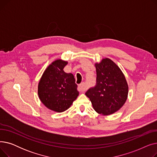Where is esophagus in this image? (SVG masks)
Masks as SVG:
<instances>
[{"mask_svg":"<svg viewBox=\"0 0 157 157\" xmlns=\"http://www.w3.org/2000/svg\"><path fill=\"white\" fill-rule=\"evenodd\" d=\"M78 90L81 92H83L85 90V83L84 82L78 85Z\"/></svg>","mask_w":157,"mask_h":157,"instance_id":"1","label":"esophagus"}]
</instances>
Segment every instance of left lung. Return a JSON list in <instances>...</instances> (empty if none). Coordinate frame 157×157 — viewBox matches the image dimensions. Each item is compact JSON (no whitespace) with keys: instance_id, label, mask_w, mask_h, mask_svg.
Masks as SVG:
<instances>
[{"instance_id":"left-lung-1","label":"left lung","mask_w":157,"mask_h":157,"mask_svg":"<svg viewBox=\"0 0 157 157\" xmlns=\"http://www.w3.org/2000/svg\"><path fill=\"white\" fill-rule=\"evenodd\" d=\"M96 85L85 95L98 114L107 116L118 111L127 99L128 86L124 74L118 66L105 58L95 64Z\"/></svg>"}]
</instances>
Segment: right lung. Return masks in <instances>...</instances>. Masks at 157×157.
Instances as JSON below:
<instances>
[{"mask_svg":"<svg viewBox=\"0 0 157 157\" xmlns=\"http://www.w3.org/2000/svg\"><path fill=\"white\" fill-rule=\"evenodd\" d=\"M67 64V62L60 59L53 62L44 71L38 85L40 101L57 113L69 109L79 95L74 75L63 71Z\"/></svg>","mask_w":157,"mask_h":157,"instance_id":"1","label":"right lung"}]
</instances>
